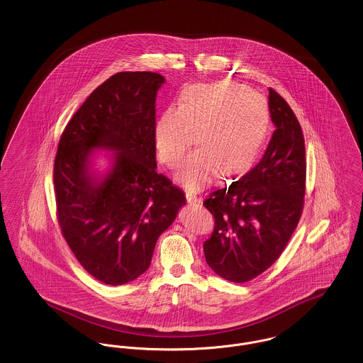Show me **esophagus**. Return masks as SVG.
<instances>
[{
	"instance_id": "obj_1",
	"label": "esophagus",
	"mask_w": 363,
	"mask_h": 363,
	"mask_svg": "<svg viewBox=\"0 0 363 363\" xmlns=\"http://www.w3.org/2000/svg\"><path fill=\"white\" fill-rule=\"evenodd\" d=\"M186 201H188L189 204H199V203L201 201V199H200L196 193L188 190V191H186Z\"/></svg>"
}]
</instances>
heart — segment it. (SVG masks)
Returning <instances> with one entry per match:
<instances>
[{
  "mask_svg": "<svg viewBox=\"0 0 363 363\" xmlns=\"http://www.w3.org/2000/svg\"><path fill=\"white\" fill-rule=\"evenodd\" d=\"M268 106L257 92L233 82L196 86L179 107H170L154 132L159 159L177 169L196 143L177 179L190 190L203 188L218 173L235 175L256 159L267 136Z\"/></svg>",
  "mask_w": 363,
  "mask_h": 363,
  "instance_id": "obj_1",
  "label": "heart"
}]
</instances>
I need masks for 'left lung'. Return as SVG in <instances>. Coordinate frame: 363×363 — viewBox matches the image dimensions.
Wrapping results in <instances>:
<instances>
[{
  "label": "left lung",
  "mask_w": 363,
  "mask_h": 363,
  "mask_svg": "<svg viewBox=\"0 0 363 363\" xmlns=\"http://www.w3.org/2000/svg\"><path fill=\"white\" fill-rule=\"evenodd\" d=\"M275 125L259 163L238 181L209 193L204 206L215 218L204 255L211 269L234 283L267 271L290 241L302 215L306 154L301 125L291 107L269 88Z\"/></svg>",
  "instance_id": "1"
}]
</instances>
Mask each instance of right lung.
Returning a JSON list of instances; mask_svg holds the SVG:
<instances>
[{
	"label": "right lung",
	"mask_w": 363,
	"mask_h": 363,
	"mask_svg": "<svg viewBox=\"0 0 363 363\" xmlns=\"http://www.w3.org/2000/svg\"><path fill=\"white\" fill-rule=\"evenodd\" d=\"M154 72H120L94 89L65 126L54 159L57 219L74 257L104 284L144 274L159 235L186 204L184 191L156 172ZM94 147L114 150L96 183L87 172Z\"/></svg>",
	"instance_id": "add662e5"
}]
</instances>
